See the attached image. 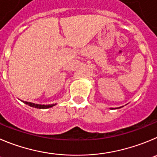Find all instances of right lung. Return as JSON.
Segmentation results:
<instances>
[{"mask_svg": "<svg viewBox=\"0 0 157 157\" xmlns=\"http://www.w3.org/2000/svg\"><path fill=\"white\" fill-rule=\"evenodd\" d=\"M25 103L26 105H29V106H31V107H34V108H40V109L49 108H51V107H52L55 105H38V104H34V103H32V102H27V101H25Z\"/></svg>", "mask_w": 157, "mask_h": 157, "instance_id": "obj_1", "label": "right lung"}]
</instances>
